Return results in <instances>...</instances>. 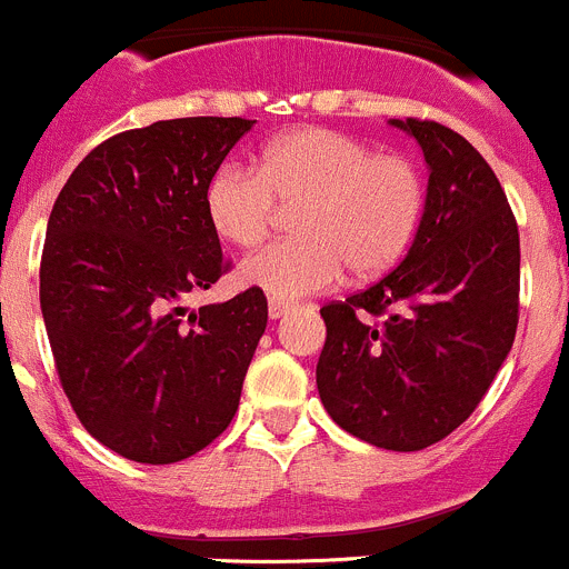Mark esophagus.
I'll return each mask as SVG.
<instances>
[{"label":"esophagus","mask_w":569,"mask_h":569,"mask_svg":"<svg viewBox=\"0 0 569 569\" xmlns=\"http://www.w3.org/2000/svg\"><path fill=\"white\" fill-rule=\"evenodd\" d=\"M287 309H290V303L271 298V301H268V318L279 320V318H282V315H287Z\"/></svg>","instance_id":"esophagus-1"}]
</instances>
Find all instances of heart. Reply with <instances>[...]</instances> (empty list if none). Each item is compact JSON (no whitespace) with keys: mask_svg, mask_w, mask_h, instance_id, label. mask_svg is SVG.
<instances>
[{"mask_svg":"<svg viewBox=\"0 0 569 569\" xmlns=\"http://www.w3.org/2000/svg\"><path fill=\"white\" fill-rule=\"evenodd\" d=\"M277 204L296 207L292 234L240 262V282L277 301L329 290L346 268L373 277L401 260L420 227L426 182L401 154L326 127H301L262 146L257 168L223 162L207 182L204 212L229 246L266 238Z\"/></svg>","mask_w":569,"mask_h":569,"instance_id":"b5f03b06","label":"heart"}]
</instances>
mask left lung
Here are the masks:
<instances>
[{
    "label": "left lung",
    "instance_id": "left-lung-1",
    "mask_svg": "<svg viewBox=\"0 0 569 569\" xmlns=\"http://www.w3.org/2000/svg\"><path fill=\"white\" fill-rule=\"evenodd\" d=\"M390 127L423 149V218L396 271L320 309L326 346L315 376L348 435L423 451L473 415L509 357L520 234L498 177L462 134L418 118Z\"/></svg>",
    "mask_w": 569,
    "mask_h": 569
}]
</instances>
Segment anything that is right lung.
Returning <instances> with one entry per match:
<instances>
[{
  "label": "right lung",
  "mask_w": 569,
  "mask_h": 569,
  "mask_svg": "<svg viewBox=\"0 0 569 569\" xmlns=\"http://www.w3.org/2000/svg\"><path fill=\"white\" fill-rule=\"evenodd\" d=\"M254 121L171 118L96 146L60 190L41 312L60 385L88 431L143 465L210 446L240 403L268 323L262 290L190 312L227 271L207 182Z\"/></svg>",
  "instance_id": "obj_1"
}]
</instances>
